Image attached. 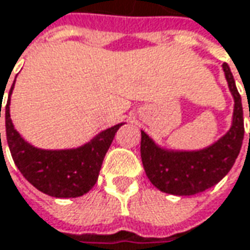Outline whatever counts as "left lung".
<instances>
[{
	"instance_id": "8db88e82",
	"label": "left lung",
	"mask_w": 250,
	"mask_h": 250,
	"mask_svg": "<svg viewBox=\"0 0 250 250\" xmlns=\"http://www.w3.org/2000/svg\"><path fill=\"white\" fill-rule=\"evenodd\" d=\"M223 68L235 99V107L229 131L215 144L190 152L165 151L141 131V161L148 179L161 191L191 196L210 189L231 170L239 155L245 133L242 101L227 62H224Z\"/></svg>"
}]
</instances>
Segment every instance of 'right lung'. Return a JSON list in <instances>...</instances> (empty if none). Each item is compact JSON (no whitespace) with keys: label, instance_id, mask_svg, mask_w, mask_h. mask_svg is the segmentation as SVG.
<instances>
[{"label":"right lung","instance_id":"obj_1","mask_svg":"<svg viewBox=\"0 0 250 250\" xmlns=\"http://www.w3.org/2000/svg\"><path fill=\"white\" fill-rule=\"evenodd\" d=\"M14 83L11 86L9 95L14 89ZM4 110L6 141L18 169L36 189L51 197L61 199L80 197L92 189L98 180L104 158L113 141L114 134L123 125L120 123L104 130L91 143L80 148L47 151L30 146L14 128L9 114V96Z\"/></svg>","mask_w":250,"mask_h":250}]
</instances>
